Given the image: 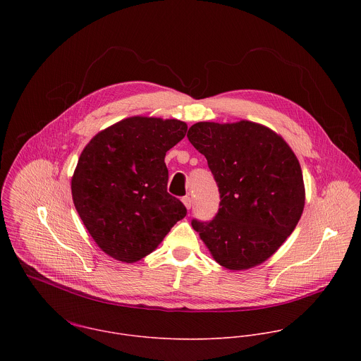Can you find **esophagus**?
Here are the masks:
<instances>
[{
    "label": "esophagus",
    "instance_id": "esophagus-1",
    "mask_svg": "<svg viewBox=\"0 0 361 361\" xmlns=\"http://www.w3.org/2000/svg\"><path fill=\"white\" fill-rule=\"evenodd\" d=\"M182 202H183V204H185V207H186L188 209H190L192 206H193V199H192L190 196H185V197L182 199Z\"/></svg>",
    "mask_w": 361,
    "mask_h": 361
}]
</instances>
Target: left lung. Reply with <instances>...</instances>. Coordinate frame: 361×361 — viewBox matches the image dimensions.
Wrapping results in <instances>:
<instances>
[{
	"label": "left lung",
	"mask_w": 361,
	"mask_h": 361,
	"mask_svg": "<svg viewBox=\"0 0 361 361\" xmlns=\"http://www.w3.org/2000/svg\"><path fill=\"white\" fill-rule=\"evenodd\" d=\"M189 142L204 155L219 190L211 221H192L214 259L232 271L271 257L305 208L300 164L288 143L250 121L197 122Z\"/></svg>",
	"instance_id": "left-lung-1"
}]
</instances>
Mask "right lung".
I'll return each mask as SVG.
<instances>
[{"mask_svg":"<svg viewBox=\"0 0 361 361\" xmlns=\"http://www.w3.org/2000/svg\"><path fill=\"white\" fill-rule=\"evenodd\" d=\"M188 125L178 119L126 118L97 133L79 157L72 199L97 246L118 261L150 255L186 216L166 192L165 154Z\"/></svg>","mask_w":361,"mask_h":361,"instance_id":"1","label":"right lung"}]
</instances>
